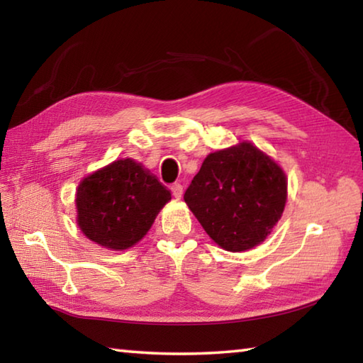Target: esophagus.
I'll use <instances>...</instances> for the list:
<instances>
[{
  "label": "esophagus",
  "mask_w": 363,
  "mask_h": 363,
  "mask_svg": "<svg viewBox=\"0 0 363 363\" xmlns=\"http://www.w3.org/2000/svg\"><path fill=\"white\" fill-rule=\"evenodd\" d=\"M182 194H184V187L181 186V184H173V186H172V195L176 199H179L182 196Z\"/></svg>",
  "instance_id": "34e87169"
}]
</instances>
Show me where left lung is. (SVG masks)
<instances>
[{"instance_id": "8db88e82", "label": "left lung", "mask_w": 363, "mask_h": 363, "mask_svg": "<svg viewBox=\"0 0 363 363\" xmlns=\"http://www.w3.org/2000/svg\"><path fill=\"white\" fill-rule=\"evenodd\" d=\"M285 199L282 169L246 142L209 154L184 194L212 240L233 252L265 240L281 218Z\"/></svg>"}]
</instances>
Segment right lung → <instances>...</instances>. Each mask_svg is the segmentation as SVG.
<instances>
[{"label": "right lung", "mask_w": 363, "mask_h": 363, "mask_svg": "<svg viewBox=\"0 0 363 363\" xmlns=\"http://www.w3.org/2000/svg\"><path fill=\"white\" fill-rule=\"evenodd\" d=\"M172 195L137 162L125 159L98 169L76 191L78 225L91 242L126 250L148 233Z\"/></svg>", "instance_id": "right-lung-1"}]
</instances>
